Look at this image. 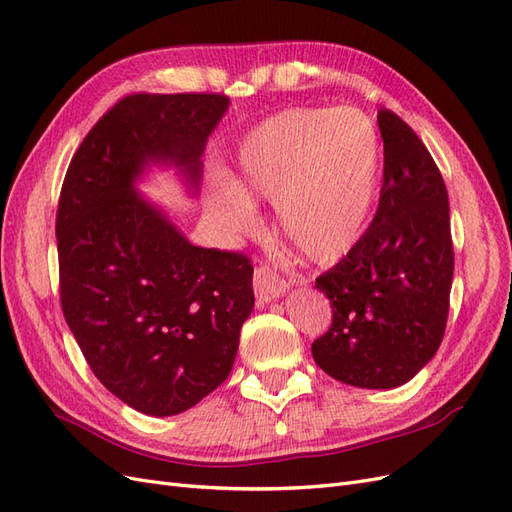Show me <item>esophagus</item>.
<instances>
[{
  "label": "esophagus",
  "instance_id": "obj_1",
  "mask_svg": "<svg viewBox=\"0 0 512 512\" xmlns=\"http://www.w3.org/2000/svg\"><path fill=\"white\" fill-rule=\"evenodd\" d=\"M253 287H255V296H257L259 302H272L276 298H281L285 291L289 289L281 276L272 272L268 266H259L255 270Z\"/></svg>",
  "mask_w": 512,
  "mask_h": 512
}]
</instances>
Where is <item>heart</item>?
<instances>
[{"instance_id":"b5f03b06","label":"heart","mask_w":512,"mask_h":512,"mask_svg":"<svg viewBox=\"0 0 512 512\" xmlns=\"http://www.w3.org/2000/svg\"><path fill=\"white\" fill-rule=\"evenodd\" d=\"M382 152L358 109H287L248 135L238 152L236 191L216 199L233 236L261 227L257 203L276 206L283 236L315 264L345 257L367 229Z\"/></svg>"}]
</instances>
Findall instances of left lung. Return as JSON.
Returning <instances> with one entry per match:
<instances>
[{"instance_id":"left-lung-1","label":"left lung","mask_w":512,"mask_h":512,"mask_svg":"<svg viewBox=\"0 0 512 512\" xmlns=\"http://www.w3.org/2000/svg\"><path fill=\"white\" fill-rule=\"evenodd\" d=\"M384 182L373 223L315 287L332 326L311 352L343 384L388 390L435 356L448 317L455 253L442 173L397 113H377Z\"/></svg>"}]
</instances>
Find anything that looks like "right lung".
I'll return each instance as SVG.
<instances>
[{
    "label": "right lung",
    "mask_w": 512,
    "mask_h": 512,
    "mask_svg": "<svg viewBox=\"0 0 512 512\" xmlns=\"http://www.w3.org/2000/svg\"><path fill=\"white\" fill-rule=\"evenodd\" d=\"M221 94H133L72 156L57 208L66 324L94 375L148 416H175L221 386L255 306L253 266L201 248L139 193L152 167L197 197Z\"/></svg>",
    "instance_id": "add662e5"
}]
</instances>
